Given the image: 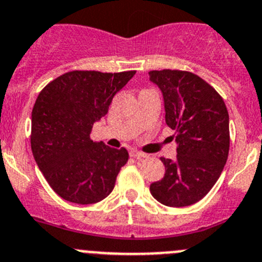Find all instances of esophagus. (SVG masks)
Masks as SVG:
<instances>
[{"mask_svg":"<svg viewBox=\"0 0 262 262\" xmlns=\"http://www.w3.org/2000/svg\"><path fill=\"white\" fill-rule=\"evenodd\" d=\"M130 157L136 158V159H143V158H147V154H145V152L138 151V150H132V151H130Z\"/></svg>","mask_w":262,"mask_h":262,"instance_id":"34e87169","label":"esophagus"}]
</instances>
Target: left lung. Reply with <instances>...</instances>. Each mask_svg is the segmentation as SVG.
<instances>
[{"label": "left lung", "mask_w": 262, "mask_h": 262, "mask_svg": "<svg viewBox=\"0 0 262 262\" xmlns=\"http://www.w3.org/2000/svg\"><path fill=\"white\" fill-rule=\"evenodd\" d=\"M148 77L162 91L166 124L175 130L178 143L175 159L160 158L166 173L150 192L166 206H189L204 199L223 171L230 148L227 108L193 73L152 70Z\"/></svg>", "instance_id": "obj_1"}]
</instances>
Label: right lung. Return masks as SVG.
I'll use <instances>...</instances> for the list:
<instances>
[{
	"instance_id": "obj_1",
	"label": "right lung",
	"mask_w": 262,
	"mask_h": 262,
	"mask_svg": "<svg viewBox=\"0 0 262 262\" xmlns=\"http://www.w3.org/2000/svg\"><path fill=\"white\" fill-rule=\"evenodd\" d=\"M134 74L74 70L47 84L37 96L31 116L32 154L52 189L63 200L95 204L114 189L128 151L94 142L90 134Z\"/></svg>"
}]
</instances>
